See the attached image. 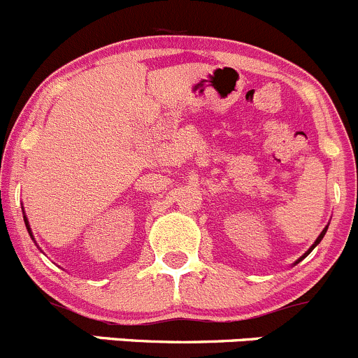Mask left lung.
<instances>
[{
  "label": "left lung",
  "instance_id": "8db88e82",
  "mask_svg": "<svg viewBox=\"0 0 358 358\" xmlns=\"http://www.w3.org/2000/svg\"><path fill=\"white\" fill-rule=\"evenodd\" d=\"M325 232H327V228H325V230H323V232H322V234H320V237H318V239H316V243H315V244H313V246H311V248H309V251H308V253H306V255H309V253H311V251H313V250H315V246H316V244H318V243H320V241H322V239H323V236H325ZM306 255H304V257H306ZM304 257H302V258H304ZM302 258H301V260H302ZM301 260H299V262H301Z\"/></svg>",
  "mask_w": 358,
  "mask_h": 358
}]
</instances>
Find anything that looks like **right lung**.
Returning <instances> with one entry per match:
<instances>
[{
  "mask_svg": "<svg viewBox=\"0 0 358 358\" xmlns=\"http://www.w3.org/2000/svg\"><path fill=\"white\" fill-rule=\"evenodd\" d=\"M24 221H26V217H24ZM26 227H28V232H31V230H29V224H28V221H26Z\"/></svg>",
  "mask_w": 358,
  "mask_h": 358,
  "instance_id": "add662e5",
  "label": "right lung"
}]
</instances>
